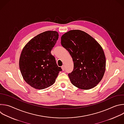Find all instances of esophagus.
<instances>
[{"mask_svg": "<svg viewBox=\"0 0 124 124\" xmlns=\"http://www.w3.org/2000/svg\"><path fill=\"white\" fill-rule=\"evenodd\" d=\"M61 68L62 69V70L64 71L65 70V66L64 65H63L62 67H61Z\"/></svg>", "mask_w": 124, "mask_h": 124, "instance_id": "esophagus-1", "label": "esophagus"}]
</instances>
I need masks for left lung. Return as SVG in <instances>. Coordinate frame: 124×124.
Instances as JSON below:
<instances>
[{
  "label": "left lung",
  "instance_id": "1",
  "mask_svg": "<svg viewBox=\"0 0 124 124\" xmlns=\"http://www.w3.org/2000/svg\"><path fill=\"white\" fill-rule=\"evenodd\" d=\"M61 43L73 61V70L68 74L71 83L82 90L95 87L102 80L106 69V57L100 45L89 34L78 30L64 33Z\"/></svg>",
  "mask_w": 124,
  "mask_h": 124
}]
</instances>
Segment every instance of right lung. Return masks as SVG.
<instances>
[{"instance_id":"add662e5","label":"right lung","mask_w":124,"mask_h":124,"mask_svg":"<svg viewBox=\"0 0 124 124\" xmlns=\"http://www.w3.org/2000/svg\"><path fill=\"white\" fill-rule=\"evenodd\" d=\"M58 36L56 31H44L32 38L23 49L19 68L23 79L32 88L42 90L52 86L62 70L51 54Z\"/></svg>"}]
</instances>
